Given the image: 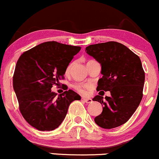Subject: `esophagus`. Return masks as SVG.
I'll return each mask as SVG.
<instances>
[{
  "mask_svg": "<svg viewBox=\"0 0 159 159\" xmlns=\"http://www.w3.org/2000/svg\"><path fill=\"white\" fill-rule=\"evenodd\" d=\"M82 100H83L84 102H86L87 104H90V103H92V99H91V98H82Z\"/></svg>",
  "mask_w": 159,
  "mask_h": 159,
  "instance_id": "esophagus-1",
  "label": "esophagus"
}]
</instances>
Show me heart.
Returning a JSON list of instances; mask_svg holds the SVG:
<instances>
[{"label": "heart", "mask_w": 159, "mask_h": 159, "mask_svg": "<svg viewBox=\"0 0 159 159\" xmlns=\"http://www.w3.org/2000/svg\"><path fill=\"white\" fill-rule=\"evenodd\" d=\"M70 66H71V64L67 67L66 72H68L69 70ZM74 87L75 90H77L78 92L81 93V94H86L87 93V90L90 89L91 86L90 84H76L74 85Z\"/></svg>", "instance_id": "b5f03b06"}]
</instances>
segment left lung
Returning <instances> with one entry per match:
<instances>
[{
  "label": "left lung",
  "mask_w": 159,
  "mask_h": 159,
  "mask_svg": "<svg viewBox=\"0 0 159 159\" xmlns=\"http://www.w3.org/2000/svg\"><path fill=\"white\" fill-rule=\"evenodd\" d=\"M85 52L102 66V78L98 81L97 91H110L111 96H96L93 101L103 106L95 123L103 129H113L125 123L139 106L145 73L140 57L117 42L90 45ZM99 92V93H100Z\"/></svg>",
  "instance_id": "1"
}]
</instances>
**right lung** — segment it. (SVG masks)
<instances>
[{"mask_svg": "<svg viewBox=\"0 0 159 159\" xmlns=\"http://www.w3.org/2000/svg\"><path fill=\"white\" fill-rule=\"evenodd\" d=\"M81 47L55 41L45 42L20 56L13 75V89L25 120L39 131H52L65 119L69 105L81 96L72 90L57 96L53 85H59Z\"/></svg>", "mask_w": 159, "mask_h": 159, "instance_id": "1", "label": "right lung"}]
</instances>
